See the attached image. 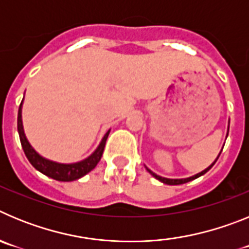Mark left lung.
<instances>
[{
	"mask_svg": "<svg viewBox=\"0 0 249 249\" xmlns=\"http://www.w3.org/2000/svg\"><path fill=\"white\" fill-rule=\"evenodd\" d=\"M230 129V128H228ZM227 136H228V133H227ZM219 155H221V153H219ZM219 155H218V157H219ZM218 157L215 158V160L214 162H213L212 164H211L210 167H207L206 169H204V171H202V172H199V173H197V175H195V176H192V177H188V178H181V179H171V178H164V177H160V176H158V175H156V173H153L151 171V169H148L147 168V171H148L149 173H151L152 176H153V177L155 178H157L158 181H160V182H163V183H166V184H171V186H175V184H183V183H187V182H190V181H193V179H196V178H198V177H201V176H203L204 173H207L208 172V171H210L211 168H212L213 167V164L215 163V162H217V160H218Z\"/></svg>",
	"mask_w": 249,
	"mask_h": 249,
	"instance_id": "8db88e82",
	"label": "left lung"
}]
</instances>
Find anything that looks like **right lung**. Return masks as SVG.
Returning a JSON list of instances; mask_svg holds the SVG:
<instances>
[{"label":"right lung","mask_w":249,"mask_h":249,"mask_svg":"<svg viewBox=\"0 0 249 249\" xmlns=\"http://www.w3.org/2000/svg\"><path fill=\"white\" fill-rule=\"evenodd\" d=\"M22 102L19 105L18 108V117H17V129H18L19 135V141H21L22 148L25 152L26 157L30 160V163L39 171L41 173L46 175L47 177L53 178L56 181L61 182H71L76 181L78 178L83 177L85 175H87L89 172H91L94 167L97 166V163L100 162L101 157H102L103 149L106 146V141L109 135V131L105 135V137L101 141L100 146L97 147V149L92 153L89 157H87L86 160H81V162H77V163H57L53 160H46L42 156H39L32 146L28 143L27 138L25 136V132H23V126H22Z\"/></svg>","instance_id":"right-lung-1"}]
</instances>
